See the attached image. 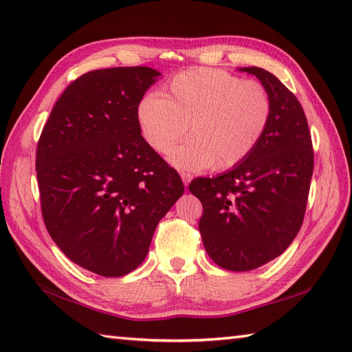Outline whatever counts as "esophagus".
Masks as SVG:
<instances>
[{
    "mask_svg": "<svg viewBox=\"0 0 352 352\" xmlns=\"http://www.w3.org/2000/svg\"><path fill=\"white\" fill-rule=\"evenodd\" d=\"M181 177H182V182H184V185H185V186L188 185V184L191 182V179H192V176H191L190 173H186V171H182V173H181Z\"/></svg>",
    "mask_w": 352,
    "mask_h": 352,
    "instance_id": "obj_1",
    "label": "esophagus"
}]
</instances>
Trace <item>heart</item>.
Segmentation results:
<instances>
[{"instance_id":"heart-1","label":"heart","mask_w":352,"mask_h":352,"mask_svg":"<svg viewBox=\"0 0 352 352\" xmlns=\"http://www.w3.org/2000/svg\"><path fill=\"white\" fill-rule=\"evenodd\" d=\"M272 113L267 89L218 69L175 76L160 95L147 93L135 108L140 134L151 149L167 152L188 129L190 142L171 149L182 170H229L259 144Z\"/></svg>"}]
</instances>
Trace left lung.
<instances>
[{
	"instance_id": "obj_1",
	"label": "left lung",
	"mask_w": 352,
	"mask_h": 352,
	"mask_svg": "<svg viewBox=\"0 0 352 352\" xmlns=\"http://www.w3.org/2000/svg\"><path fill=\"white\" fill-rule=\"evenodd\" d=\"M267 89L272 113L247 158L215 177H197L190 191L203 205L201 241L218 267L252 271L276 259L300 232L306 212L314 149L298 99L262 67H241Z\"/></svg>"
}]
</instances>
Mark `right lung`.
<instances>
[{
  "instance_id": "obj_1",
  "label": "right lung",
  "mask_w": 352,
  "mask_h": 352,
  "mask_svg": "<svg viewBox=\"0 0 352 352\" xmlns=\"http://www.w3.org/2000/svg\"><path fill=\"white\" fill-rule=\"evenodd\" d=\"M161 75L146 66L84 74L54 105L38 140L46 229L70 261L98 276L134 271L184 194L181 177L137 123L138 100Z\"/></svg>"
}]
</instances>
